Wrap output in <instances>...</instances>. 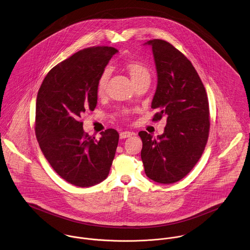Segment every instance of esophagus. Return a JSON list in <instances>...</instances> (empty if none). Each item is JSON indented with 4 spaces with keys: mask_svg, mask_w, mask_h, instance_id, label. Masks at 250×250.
Returning <instances> with one entry per match:
<instances>
[{
    "mask_svg": "<svg viewBox=\"0 0 250 250\" xmlns=\"http://www.w3.org/2000/svg\"><path fill=\"white\" fill-rule=\"evenodd\" d=\"M132 135H133V133H131V132H129V131H126V132H121L120 135H119V137H120L121 140H123V139L130 138Z\"/></svg>",
    "mask_w": 250,
    "mask_h": 250,
    "instance_id": "1",
    "label": "esophagus"
}]
</instances>
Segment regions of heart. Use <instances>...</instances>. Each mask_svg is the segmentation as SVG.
Listing matches in <instances>:
<instances>
[{
    "instance_id": "b5f03b06",
    "label": "heart",
    "mask_w": 250,
    "mask_h": 250,
    "mask_svg": "<svg viewBox=\"0 0 250 250\" xmlns=\"http://www.w3.org/2000/svg\"><path fill=\"white\" fill-rule=\"evenodd\" d=\"M123 67L129 74L135 85L145 81L150 82L151 72L145 64H143V62L130 60V61H126L123 63ZM109 76H110V71L108 69H105L100 74L98 78V81L96 83V93L99 97L103 96L106 92Z\"/></svg>"
}]
</instances>
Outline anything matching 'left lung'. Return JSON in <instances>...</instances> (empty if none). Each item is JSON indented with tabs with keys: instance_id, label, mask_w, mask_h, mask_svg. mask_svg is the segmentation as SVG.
<instances>
[{
	"instance_id": "obj_1",
	"label": "left lung",
	"mask_w": 250,
	"mask_h": 250,
	"mask_svg": "<svg viewBox=\"0 0 250 250\" xmlns=\"http://www.w3.org/2000/svg\"><path fill=\"white\" fill-rule=\"evenodd\" d=\"M158 83L151 107L153 120L167 117L164 134L153 138L145 131L142 160L146 176L172 184L184 178L200 159L209 137V102L205 87L191 62L170 43L153 39Z\"/></svg>"
}]
</instances>
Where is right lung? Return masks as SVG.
Wrapping results in <instances>:
<instances>
[{
  "label": "right lung",
  "instance_id": "add662e5",
  "mask_svg": "<svg viewBox=\"0 0 250 250\" xmlns=\"http://www.w3.org/2000/svg\"><path fill=\"white\" fill-rule=\"evenodd\" d=\"M118 51L99 46L77 52L46 75L38 90L36 135L45 158L62 177L86 188L107 178L119 135L114 129L96 140L83 132L80 120L97 105L96 83Z\"/></svg>",
  "mask_w": 250,
  "mask_h": 250
}]
</instances>
